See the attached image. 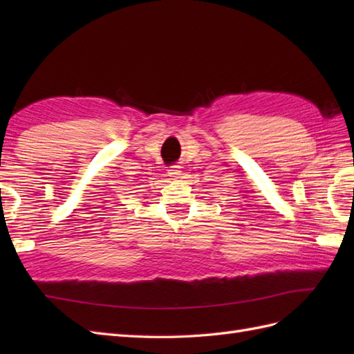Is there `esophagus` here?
I'll return each mask as SVG.
<instances>
[{"instance_id":"obj_1","label":"esophagus","mask_w":354,"mask_h":354,"mask_svg":"<svg viewBox=\"0 0 354 354\" xmlns=\"http://www.w3.org/2000/svg\"><path fill=\"white\" fill-rule=\"evenodd\" d=\"M169 176L171 179H181L183 178V170H181V165H171V167L169 169Z\"/></svg>"}]
</instances>
